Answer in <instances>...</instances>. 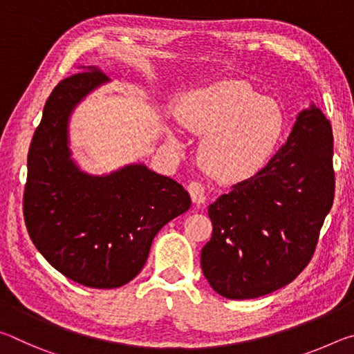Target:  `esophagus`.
<instances>
[{"mask_svg": "<svg viewBox=\"0 0 354 354\" xmlns=\"http://www.w3.org/2000/svg\"><path fill=\"white\" fill-rule=\"evenodd\" d=\"M187 190L192 196V201H194L195 205H201V203L206 201V192H205V187H203L200 183L192 181L187 185Z\"/></svg>", "mask_w": 354, "mask_h": 354, "instance_id": "1", "label": "esophagus"}]
</instances>
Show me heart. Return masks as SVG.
<instances>
[{
    "label": "heart",
    "instance_id": "heart-1",
    "mask_svg": "<svg viewBox=\"0 0 354 354\" xmlns=\"http://www.w3.org/2000/svg\"><path fill=\"white\" fill-rule=\"evenodd\" d=\"M178 113L185 128L205 137L201 167L223 183H241L259 173L286 129L281 107L241 80H223L190 92ZM167 136L179 142L175 128Z\"/></svg>",
    "mask_w": 354,
    "mask_h": 354
}]
</instances>
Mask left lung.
I'll return each instance as SVG.
<instances>
[{
    "label": "left lung",
    "instance_id": "left-lung-1",
    "mask_svg": "<svg viewBox=\"0 0 354 354\" xmlns=\"http://www.w3.org/2000/svg\"><path fill=\"white\" fill-rule=\"evenodd\" d=\"M334 200L333 129L310 103L267 167L209 206L203 273L218 295L250 299L292 283L314 254Z\"/></svg>",
    "mask_w": 354,
    "mask_h": 354
}]
</instances>
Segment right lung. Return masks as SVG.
I'll return each instance as SVG.
<instances>
[{
    "instance_id": "obj_1",
    "label": "right lung",
    "mask_w": 354,
    "mask_h": 354,
    "mask_svg": "<svg viewBox=\"0 0 354 354\" xmlns=\"http://www.w3.org/2000/svg\"><path fill=\"white\" fill-rule=\"evenodd\" d=\"M109 82L82 71L57 84L28 153L25 223L35 248L64 277L92 289H115L145 266L160 227L189 211V192L134 162L106 175L84 171L70 148L77 104Z\"/></svg>"
}]
</instances>
